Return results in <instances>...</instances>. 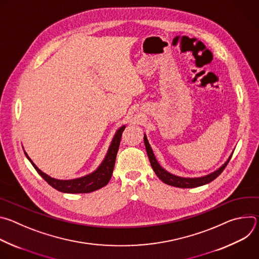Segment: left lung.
Masks as SVG:
<instances>
[{
    "instance_id": "left-lung-1",
    "label": "left lung",
    "mask_w": 259,
    "mask_h": 259,
    "mask_svg": "<svg viewBox=\"0 0 259 259\" xmlns=\"http://www.w3.org/2000/svg\"><path fill=\"white\" fill-rule=\"evenodd\" d=\"M143 140H144V144H145V150H146V153H147V156H149V159H150V162H151V165L153 167V170L155 171V173L157 174V176L166 184H169V186H172V187H176V188H181V189H192V188H198V187H201V186H204V184H207L209 182H211L212 180H214L218 175L221 174V172H223L225 170V168L227 167L228 163L230 162L231 158H232V155L230 156V158L228 159V161L221 166L220 168H218L216 171L208 174V175H205V176H201V177H180V176H177V175H174L168 171H166L157 161L155 155H154V152L152 150V147L149 143V140H147L146 138V135L144 134V137H143Z\"/></svg>"
}]
</instances>
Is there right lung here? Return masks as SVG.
<instances>
[{
    "label": "right lung",
    "instance_id": "right-lung-1",
    "mask_svg": "<svg viewBox=\"0 0 259 259\" xmlns=\"http://www.w3.org/2000/svg\"><path fill=\"white\" fill-rule=\"evenodd\" d=\"M125 125L120 127L112 142H110V145L108 147V151L105 155V158L103 159L102 163L99 165V167L93 171L92 173L85 175L83 177L75 178V179H67V180H62V179H56L53 178L43 171H41L38 167H36L33 162L30 160V158L27 156V154L24 152L26 158L29 160L33 168L38 172L49 184L54 188L55 190L61 192V193H67V194H86V193H91L96 190H99L103 188L104 186L108 183L110 177L113 175L115 163H116V158H117V153L119 151V146H120V141L122 137V133L125 129Z\"/></svg>",
    "mask_w": 259,
    "mask_h": 259
}]
</instances>
